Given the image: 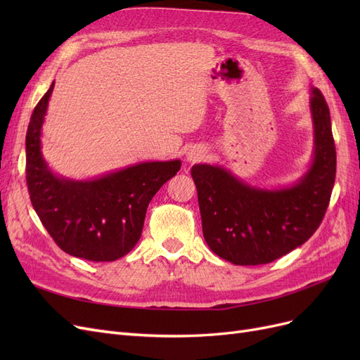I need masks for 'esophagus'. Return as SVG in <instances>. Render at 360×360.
Here are the masks:
<instances>
[{
	"instance_id": "34e87169",
	"label": "esophagus",
	"mask_w": 360,
	"mask_h": 360,
	"mask_svg": "<svg viewBox=\"0 0 360 360\" xmlns=\"http://www.w3.org/2000/svg\"><path fill=\"white\" fill-rule=\"evenodd\" d=\"M204 156H205V148L201 146H195L188 150L186 160L188 162H200Z\"/></svg>"
}]
</instances>
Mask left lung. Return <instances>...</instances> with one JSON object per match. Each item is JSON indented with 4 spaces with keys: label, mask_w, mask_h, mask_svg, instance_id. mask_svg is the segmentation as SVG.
Wrapping results in <instances>:
<instances>
[{
    "label": "left lung",
    "mask_w": 360,
    "mask_h": 360,
    "mask_svg": "<svg viewBox=\"0 0 360 360\" xmlns=\"http://www.w3.org/2000/svg\"><path fill=\"white\" fill-rule=\"evenodd\" d=\"M309 110L312 162L291 186L255 188L222 167H192L202 234L216 255L236 266L267 264L303 245L320 226L335 184L336 151L329 106L314 86Z\"/></svg>",
    "instance_id": "8db88e82"
}]
</instances>
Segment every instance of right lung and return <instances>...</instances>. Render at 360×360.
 Here are the masks:
<instances>
[{"instance_id":"obj_1","label":"right lung","mask_w":360,"mask_h":360,"mask_svg":"<svg viewBox=\"0 0 360 360\" xmlns=\"http://www.w3.org/2000/svg\"><path fill=\"white\" fill-rule=\"evenodd\" d=\"M32 111L27 138V184L32 207L56 243L69 255L115 261L138 243L148 202L181 162H141L90 180L57 176L41 155V126L53 90Z\"/></svg>"}]
</instances>
